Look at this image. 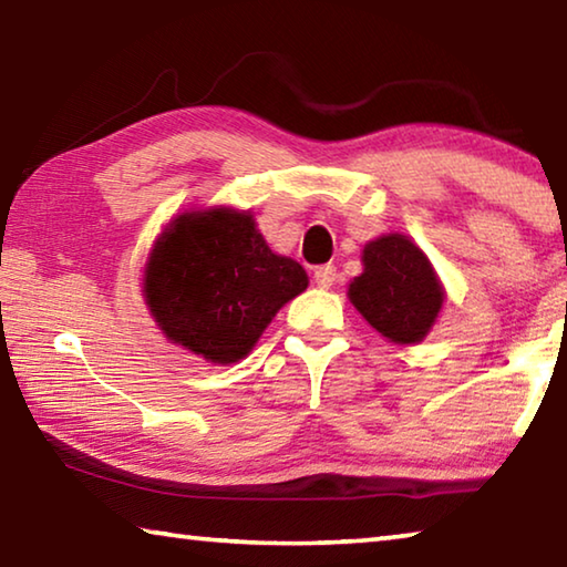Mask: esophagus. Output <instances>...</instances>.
<instances>
[{
    "label": "esophagus",
    "mask_w": 567,
    "mask_h": 567,
    "mask_svg": "<svg viewBox=\"0 0 567 567\" xmlns=\"http://www.w3.org/2000/svg\"><path fill=\"white\" fill-rule=\"evenodd\" d=\"M315 282H318V287H322V290H328V287L338 282V267L320 265L318 270H315Z\"/></svg>",
    "instance_id": "esophagus-1"
}]
</instances>
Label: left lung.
<instances>
[{
  "instance_id": "obj_1",
  "label": "left lung",
  "mask_w": 567,
  "mask_h": 567,
  "mask_svg": "<svg viewBox=\"0 0 567 567\" xmlns=\"http://www.w3.org/2000/svg\"><path fill=\"white\" fill-rule=\"evenodd\" d=\"M348 297L370 328L395 344L427 338L445 302V287L433 262L408 235L390 233L362 249V272L348 285Z\"/></svg>"
}]
</instances>
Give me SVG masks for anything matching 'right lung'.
I'll list each match as a JSON object with an SVG mask.
<instances>
[{
  "mask_svg": "<svg viewBox=\"0 0 567 567\" xmlns=\"http://www.w3.org/2000/svg\"><path fill=\"white\" fill-rule=\"evenodd\" d=\"M307 285L305 267L272 252L249 209L217 205L169 219L147 255L142 297L172 344L233 364Z\"/></svg>",
  "mask_w": 567,
  "mask_h": 567,
  "instance_id": "right-lung-1",
  "label": "right lung"
}]
</instances>
